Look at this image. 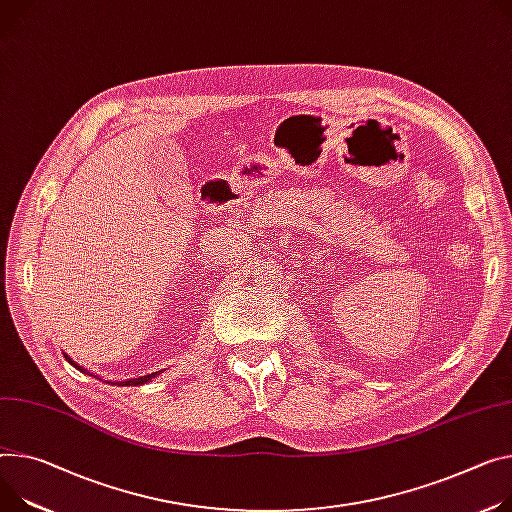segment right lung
<instances>
[{"label":"right lung","instance_id":"obj_1","mask_svg":"<svg viewBox=\"0 0 512 512\" xmlns=\"http://www.w3.org/2000/svg\"><path fill=\"white\" fill-rule=\"evenodd\" d=\"M65 359L75 367V369H80L82 373H88L86 369H82L80 365H75L67 355H65ZM155 375H160V371H155V373H149V375H143V377H135V379H129V381H108V383H112V385H143V383H147L149 379H153Z\"/></svg>","mask_w":512,"mask_h":512}]
</instances>
